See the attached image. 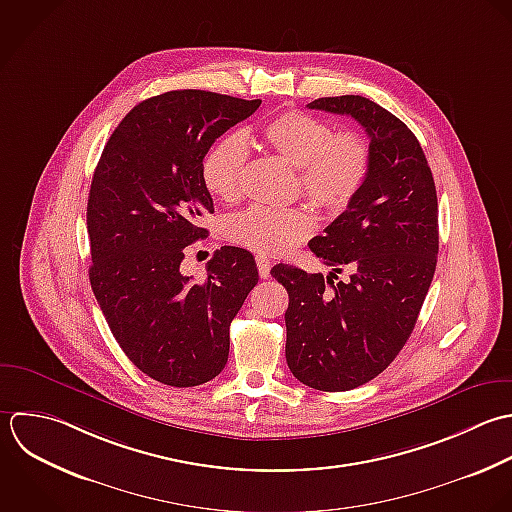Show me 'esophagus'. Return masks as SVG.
Returning <instances> with one entry per match:
<instances>
[{
  "label": "esophagus",
  "mask_w": 512,
  "mask_h": 512,
  "mask_svg": "<svg viewBox=\"0 0 512 512\" xmlns=\"http://www.w3.org/2000/svg\"><path fill=\"white\" fill-rule=\"evenodd\" d=\"M255 261H257V269H259L261 279H269V275H271V261L265 255H257Z\"/></svg>",
  "instance_id": "34e87169"
}]
</instances>
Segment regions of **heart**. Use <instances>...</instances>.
Returning a JSON list of instances; mask_svg holds the SVG:
<instances>
[{"label": "heart", "instance_id": "heart-1", "mask_svg": "<svg viewBox=\"0 0 512 512\" xmlns=\"http://www.w3.org/2000/svg\"><path fill=\"white\" fill-rule=\"evenodd\" d=\"M261 143L299 167L303 193L321 209L339 213L363 189L371 171L369 141L357 131H339L299 109L269 119L259 131ZM247 163L243 135L229 133L217 139L205 153L201 175L205 187L223 201L241 195ZM313 231V219L305 209H273L253 205L227 221L231 241L259 253H287Z\"/></svg>", "mask_w": 512, "mask_h": 512}]
</instances>
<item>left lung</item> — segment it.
Returning a JSON list of instances; mask_svg holds the SVG:
<instances>
[{
  "label": "left lung",
  "mask_w": 512,
  "mask_h": 512,
  "mask_svg": "<svg viewBox=\"0 0 512 512\" xmlns=\"http://www.w3.org/2000/svg\"><path fill=\"white\" fill-rule=\"evenodd\" d=\"M359 121L371 171L327 229L309 241L333 273L275 265L287 289L285 357L291 373L317 391H351L383 373L411 337L439 253V205L431 167L415 133L361 95L319 97L307 105ZM350 271L339 282L337 272Z\"/></svg>",
  "instance_id": "left-lung-1"
}]
</instances>
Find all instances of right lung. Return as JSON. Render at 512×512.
<instances>
[{"label": "right lung", "instance_id": "add662e5", "mask_svg": "<svg viewBox=\"0 0 512 512\" xmlns=\"http://www.w3.org/2000/svg\"><path fill=\"white\" fill-rule=\"evenodd\" d=\"M259 105L201 89L149 97L121 119L95 167L91 289L123 353L163 385L197 387L223 371L229 325L259 281L253 255L229 245L215 251L203 283L179 271L213 213L203 157Z\"/></svg>", "mask_w": 512, "mask_h": 512}]
</instances>
